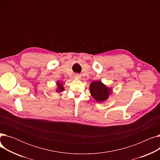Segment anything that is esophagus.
<instances>
[{
	"label": "esophagus",
	"instance_id": "esophagus-1",
	"mask_svg": "<svg viewBox=\"0 0 160 160\" xmlns=\"http://www.w3.org/2000/svg\"><path fill=\"white\" fill-rule=\"evenodd\" d=\"M74 77L75 78H81V75L78 74V73H77V74H74Z\"/></svg>",
	"mask_w": 160,
	"mask_h": 160
}]
</instances>
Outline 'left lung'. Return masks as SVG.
I'll list each match as a JSON object with an SVG mask.
<instances>
[{"label":"left lung","mask_w":160,"mask_h":160,"mask_svg":"<svg viewBox=\"0 0 160 160\" xmlns=\"http://www.w3.org/2000/svg\"><path fill=\"white\" fill-rule=\"evenodd\" d=\"M89 89L91 96L98 102L106 100L112 92L111 88L107 87L100 80L92 82L90 83Z\"/></svg>","instance_id":"8db88e82"}]
</instances>
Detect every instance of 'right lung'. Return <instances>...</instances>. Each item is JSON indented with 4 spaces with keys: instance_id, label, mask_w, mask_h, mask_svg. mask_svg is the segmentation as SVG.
<instances>
[{
    "instance_id": "obj_1",
    "label": "right lung",
    "mask_w": 160,
    "mask_h": 160,
    "mask_svg": "<svg viewBox=\"0 0 160 160\" xmlns=\"http://www.w3.org/2000/svg\"><path fill=\"white\" fill-rule=\"evenodd\" d=\"M63 90H64V88L63 86V83H60V82H58L56 92H58V93H60V92H62Z\"/></svg>"
}]
</instances>
